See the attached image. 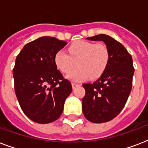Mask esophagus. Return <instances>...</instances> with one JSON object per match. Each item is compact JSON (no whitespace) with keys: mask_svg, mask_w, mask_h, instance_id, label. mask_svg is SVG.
Masks as SVG:
<instances>
[{"mask_svg":"<svg viewBox=\"0 0 148 148\" xmlns=\"http://www.w3.org/2000/svg\"><path fill=\"white\" fill-rule=\"evenodd\" d=\"M71 84H72V88H73V89H74V88H76V87H77V86H78V84H77L74 83V82H73Z\"/></svg>","mask_w":148,"mask_h":148,"instance_id":"obj_1","label":"esophagus"}]
</instances>
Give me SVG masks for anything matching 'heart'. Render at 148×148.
Wrapping results in <instances>:
<instances>
[{
    "label": "heart",
    "mask_w": 148,
    "mask_h": 148,
    "mask_svg": "<svg viewBox=\"0 0 148 148\" xmlns=\"http://www.w3.org/2000/svg\"><path fill=\"white\" fill-rule=\"evenodd\" d=\"M69 53L58 51L54 57L56 66L63 73H68L76 66L78 67L67 75L71 81H80L97 78L105 71L109 62V51L103 44L78 40L69 47Z\"/></svg>",
    "instance_id": "1"
}]
</instances>
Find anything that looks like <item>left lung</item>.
<instances>
[{
  "mask_svg": "<svg viewBox=\"0 0 148 148\" xmlns=\"http://www.w3.org/2000/svg\"><path fill=\"white\" fill-rule=\"evenodd\" d=\"M87 39L103 41L110 54L108 67L101 77L92 84H83L84 117L93 123H104L117 117L127 101L134 72L133 60L126 48L110 36L98 34Z\"/></svg>",
  "mask_w": 148,
  "mask_h": 148,
  "instance_id": "8db88e82",
  "label": "left lung"
}]
</instances>
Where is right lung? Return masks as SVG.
<instances>
[{
  "label": "right lung",
  "instance_id": "add662e5",
  "mask_svg": "<svg viewBox=\"0 0 148 148\" xmlns=\"http://www.w3.org/2000/svg\"><path fill=\"white\" fill-rule=\"evenodd\" d=\"M67 42L41 37L27 44L17 56L13 70L14 90L23 112L31 121L48 124L58 119L71 84L57 69L56 53Z\"/></svg>",
  "mask_w": 148,
  "mask_h": 148
}]
</instances>
